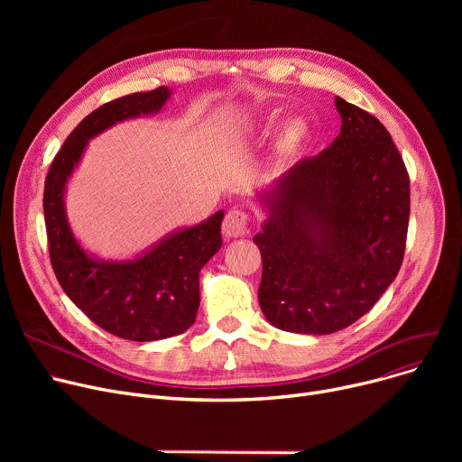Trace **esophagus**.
I'll list each match as a JSON object with an SVG mask.
<instances>
[{"mask_svg": "<svg viewBox=\"0 0 462 462\" xmlns=\"http://www.w3.org/2000/svg\"><path fill=\"white\" fill-rule=\"evenodd\" d=\"M249 223H251V217L247 211L244 209H230L225 215V221H223V232L230 237H241L245 236L249 230Z\"/></svg>", "mask_w": 462, "mask_h": 462, "instance_id": "esophagus-1", "label": "esophagus"}]
</instances>
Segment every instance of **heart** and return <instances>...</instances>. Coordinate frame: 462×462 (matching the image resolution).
Returning a JSON list of instances; mask_svg holds the SVG:
<instances>
[{"instance_id": "1", "label": "heart", "mask_w": 462, "mask_h": 462, "mask_svg": "<svg viewBox=\"0 0 462 462\" xmlns=\"http://www.w3.org/2000/svg\"><path fill=\"white\" fill-rule=\"evenodd\" d=\"M292 133H298V127H292Z\"/></svg>"}]
</instances>
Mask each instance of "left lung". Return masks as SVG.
<instances>
[{"mask_svg":"<svg viewBox=\"0 0 462 462\" xmlns=\"http://www.w3.org/2000/svg\"><path fill=\"white\" fill-rule=\"evenodd\" d=\"M341 134L275 183L262 254L260 307L275 328L328 335L373 309L404 258L410 178L380 121L335 97Z\"/></svg>","mask_w":462,"mask_h":462,"instance_id":"1","label":"left lung"}]
</instances>
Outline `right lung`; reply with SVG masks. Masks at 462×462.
<instances>
[{
  "label": "right lung",
  "mask_w": 462,
  "mask_h": 462,
  "mask_svg": "<svg viewBox=\"0 0 462 462\" xmlns=\"http://www.w3.org/2000/svg\"><path fill=\"white\" fill-rule=\"evenodd\" d=\"M168 88L119 97L86 116L63 142L44 181V223L54 273L79 309L105 331L129 341H159L194 324L200 305L199 273L223 245V211L199 226L166 237L131 262H99L86 254L69 228L63 190L91 136L116 121L161 110Z\"/></svg>",
  "instance_id": "right-lung-1"
}]
</instances>
